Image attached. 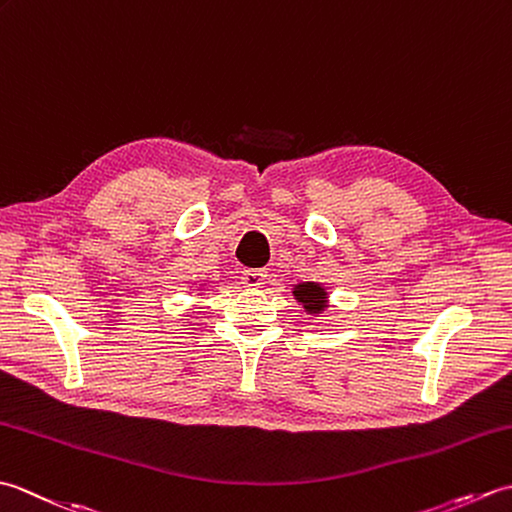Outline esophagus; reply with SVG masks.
<instances>
[{
    "instance_id": "34e87169",
    "label": "esophagus",
    "mask_w": 512,
    "mask_h": 512,
    "mask_svg": "<svg viewBox=\"0 0 512 512\" xmlns=\"http://www.w3.org/2000/svg\"><path fill=\"white\" fill-rule=\"evenodd\" d=\"M266 277H268V273L266 270H262V268H248V270H244L242 273V284L244 286H248V288H262L264 284H266Z\"/></svg>"
}]
</instances>
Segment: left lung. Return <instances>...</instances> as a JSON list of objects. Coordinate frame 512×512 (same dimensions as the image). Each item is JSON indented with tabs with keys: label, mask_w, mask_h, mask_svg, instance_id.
I'll use <instances>...</instances> for the list:
<instances>
[{
	"label": "left lung",
	"mask_w": 512,
	"mask_h": 512,
	"mask_svg": "<svg viewBox=\"0 0 512 512\" xmlns=\"http://www.w3.org/2000/svg\"><path fill=\"white\" fill-rule=\"evenodd\" d=\"M295 297L303 303V308H306L310 314H319L325 308V292L319 284H299L295 290Z\"/></svg>",
	"instance_id": "obj_1"
}]
</instances>
